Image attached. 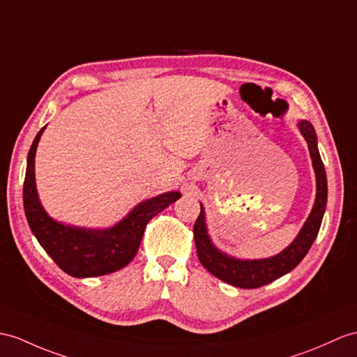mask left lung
Segmentation results:
<instances>
[{"instance_id": "left-lung-1", "label": "left lung", "mask_w": 357, "mask_h": 357, "mask_svg": "<svg viewBox=\"0 0 357 357\" xmlns=\"http://www.w3.org/2000/svg\"><path fill=\"white\" fill-rule=\"evenodd\" d=\"M298 128L303 137L306 139L310 151L312 165H314L317 177V197L309 218L304 222L297 238L292 241V244L286 247L282 253L273 257L253 260L236 259L222 253V251L213 245L207 233L203 204L202 212H199V216L194 224V238L199 262H202L208 273L218 277L220 280L225 283L236 286V288H260V286L271 283L279 279V277L288 274L301 262L317 239L327 204V176L318 151L314 126L309 121H300Z\"/></svg>"}]
</instances>
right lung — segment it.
Returning a JSON list of instances; mask_svg holds the SVG:
<instances>
[{
	"label": "right lung",
	"mask_w": 357,
	"mask_h": 357,
	"mask_svg": "<svg viewBox=\"0 0 357 357\" xmlns=\"http://www.w3.org/2000/svg\"><path fill=\"white\" fill-rule=\"evenodd\" d=\"M45 127L34 137L24 180V211L42 248L66 274L83 279L115 273L132 262L146 224L181 197L177 190L139 203L124 220L104 230L65 225L51 218L39 202L34 180V155Z\"/></svg>",
	"instance_id": "obj_1"
}]
</instances>
